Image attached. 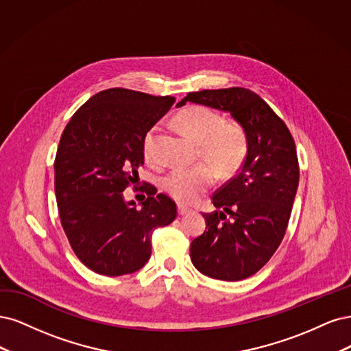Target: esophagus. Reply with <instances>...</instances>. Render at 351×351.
Wrapping results in <instances>:
<instances>
[{
	"mask_svg": "<svg viewBox=\"0 0 351 351\" xmlns=\"http://www.w3.org/2000/svg\"><path fill=\"white\" fill-rule=\"evenodd\" d=\"M191 211V208L189 207H185V206H178V214L179 216H185V214H188Z\"/></svg>",
	"mask_w": 351,
	"mask_h": 351,
	"instance_id": "1",
	"label": "esophagus"
}]
</instances>
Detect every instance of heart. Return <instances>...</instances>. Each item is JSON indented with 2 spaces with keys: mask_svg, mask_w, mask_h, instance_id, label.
<instances>
[{
  "mask_svg": "<svg viewBox=\"0 0 351 351\" xmlns=\"http://www.w3.org/2000/svg\"><path fill=\"white\" fill-rule=\"evenodd\" d=\"M176 123L189 138L201 144V154L221 173H232L246 157L247 141L243 130L223 118L210 108L189 106L180 110ZM156 127L145 134L143 150L152 152ZM210 163H199L189 169H175L163 179V188L179 202H192L216 182L217 172Z\"/></svg>",
  "mask_w": 351,
  "mask_h": 351,
  "instance_id": "b5f03b06",
  "label": "heart"
}]
</instances>
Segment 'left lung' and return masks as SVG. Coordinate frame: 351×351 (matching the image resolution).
<instances>
[{
    "mask_svg": "<svg viewBox=\"0 0 351 351\" xmlns=\"http://www.w3.org/2000/svg\"><path fill=\"white\" fill-rule=\"evenodd\" d=\"M186 101L228 112L246 135L239 173L211 198L220 211L204 214L207 230L191 243V261L199 273L243 280L268 263L286 233L299 185L296 145L286 123L251 90H201L176 108Z\"/></svg>",
    "mask_w": 351,
    "mask_h": 351,
    "instance_id": "obj_1",
    "label": "left lung"
}]
</instances>
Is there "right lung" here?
I'll list each match as a JSON object with an SVG mask.
<instances>
[{"mask_svg":"<svg viewBox=\"0 0 351 351\" xmlns=\"http://www.w3.org/2000/svg\"><path fill=\"white\" fill-rule=\"evenodd\" d=\"M173 104L171 96L108 88L90 97L61 135L53 165L61 224L74 254L97 274L143 268L153 230L176 217L175 202L152 185L141 208L123 198L144 163L145 134Z\"/></svg>","mask_w":351,"mask_h":351,"instance_id":"add662e5","label":"right lung"}]
</instances>
